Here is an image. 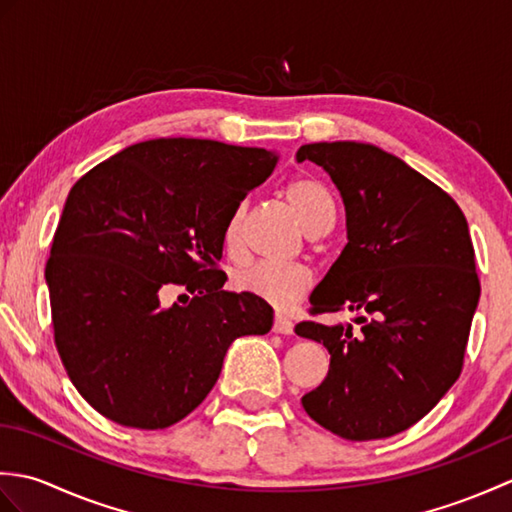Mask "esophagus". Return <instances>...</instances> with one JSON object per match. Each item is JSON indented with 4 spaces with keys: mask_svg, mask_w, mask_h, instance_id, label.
<instances>
[{
    "mask_svg": "<svg viewBox=\"0 0 512 512\" xmlns=\"http://www.w3.org/2000/svg\"><path fill=\"white\" fill-rule=\"evenodd\" d=\"M292 330H295V323H292L286 314L277 312L275 314V321H273V332L277 334H292Z\"/></svg>",
    "mask_w": 512,
    "mask_h": 512,
    "instance_id": "esophagus-1",
    "label": "esophagus"
}]
</instances>
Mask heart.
<instances>
[{
    "mask_svg": "<svg viewBox=\"0 0 512 512\" xmlns=\"http://www.w3.org/2000/svg\"><path fill=\"white\" fill-rule=\"evenodd\" d=\"M284 195L288 204L295 209L299 222L310 235H321L328 231L334 220V202L328 187L317 178H295L286 184ZM244 204L228 215L222 231V244L231 259L244 257ZM237 290L257 297L275 308H288L299 301L314 284L310 266L295 264H255L248 266L233 277Z\"/></svg>",
    "mask_w": 512,
    "mask_h": 512,
    "instance_id": "b5f03b06",
    "label": "heart"
}]
</instances>
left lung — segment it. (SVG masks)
Listing matches in <instances>:
<instances>
[{"label": "left lung", "mask_w": 512, "mask_h": 512, "mask_svg": "<svg viewBox=\"0 0 512 512\" xmlns=\"http://www.w3.org/2000/svg\"><path fill=\"white\" fill-rule=\"evenodd\" d=\"M343 195L347 244L295 332L323 343L330 372L301 398L334 436L365 442L413 427L458 380L480 301L466 217L447 191L365 143L297 151ZM350 311L352 324H321Z\"/></svg>", "instance_id": "1"}]
</instances>
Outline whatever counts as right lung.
<instances>
[{
	"label": "right lung",
	"instance_id": "add662e5",
	"mask_svg": "<svg viewBox=\"0 0 512 512\" xmlns=\"http://www.w3.org/2000/svg\"><path fill=\"white\" fill-rule=\"evenodd\" d=\"M275 162L259 147L156 138L76 180L46 281L61 363L101 416L171 427L209 396L237 336L273 328L266 301L222 290L220 259L228 215ZM173 287L182 307L161 303Z\"/></svg>",
	"mask_w": 512,
	"mask_h": 512
}]
</instances>
